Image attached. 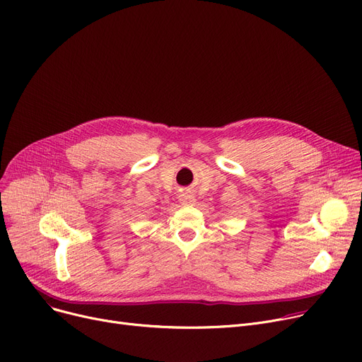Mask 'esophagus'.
I'll return each mask as SVG.
<instances>
[{
	"label": "esophagus",
	"instance_id": "1",
	"mask_svg": "<svg viewBox=\"0 0 362 362\" xmlns=\"http://www.w3.org/2000/svg\"><path fill=\"white\" fill-rule=\"evenodd\" d=\"M179 201H180V204L189 205V204H194V202H195V197H194L192 192L185 191V192H182V194L179 195Z\"/></svg>",
	"mask_w": 362,
	"mask_h": 362
}]
</instances>
